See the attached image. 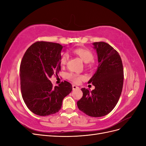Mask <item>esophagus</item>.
<instances>
[{"instance_id":"esophagus-1","label":"esophagus","mask_w":146,"mask_h":146,"mask_svg":"<svg viewBox=\"0 0 146 146\" xmlns=\"http://www.w3.org/2000/svg\"><path fill=\"white\" fill-rule=\"evenodd\" d=\"M78 88H79V87L77 86H76V85H72V89H73V90L78 89Z\"/></svg>"}]
</instances>
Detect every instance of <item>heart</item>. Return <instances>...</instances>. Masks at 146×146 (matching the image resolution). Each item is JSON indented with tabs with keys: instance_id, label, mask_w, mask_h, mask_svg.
<instances>
[{
	"instance_id": "1",
	"label": "heart",
	"mask_w": 146,
	"mask_h": 146,
	"mask_svg": "<svg viewBox=\"0 0 146 146\" xmlns=\"http://www.w3.org/2000/svg\"><path fill=\"white\" fill-rule=\"evenodd\" d=\"M74 53L77 55L82 60L84 63H89L91 61H92L94 58V55L90 50L87 49V48H78L74 50ZM69 55L64 53L61 54V58H60V63L62 65L65 64L68 60ZM67 77L70 80L72 81L74 83H78L81 82L82 80L84 79V76L82 75L76 74L74 73H69L67 74Z\"/></svg>"
}]
</instances>
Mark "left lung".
<instances>
[{"label":"left lung","instance_id":"left-lung-1","mask_svg":"<svg viewBox=\"0 0 146 146\" xmlns=\"http://www.w3.org/2000/svg\"><path fill=\"white\" fill-rule=\"evenodd\" d=\"M92 45L99 64L88 83H92L95 89L82 88L83 97L77 107L87 115L97 117L107 115L116 105L122 90L123 70L121 56L113 47L105 42Z\"/></svg>","mask_w":146,"mask_h":146}]
</instances>
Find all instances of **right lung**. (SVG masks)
<instances>
[{
    "label": "right lung",
    "mask_w": 146,
    "mask_h": 146,
    "mask_svg": "<svg viewBox=\"0 0 146 146\" xmlns=\"http://www.w3.org/2000/svg\"><path fill=\"white\" fill-rule=\"evenodd\" d=\"M64 47L58 43L38 41L28 48L22 60V96L28 108L36 115L45 116L59 111L63 99L72 90L68 82L54 87L50 80L53 75L60 71L61 52Z\"/></svg>",
    "instance_id": "add662e5"
}]
</instances>
